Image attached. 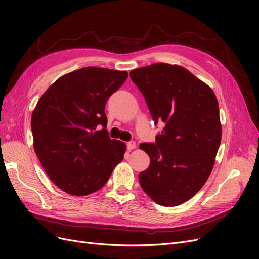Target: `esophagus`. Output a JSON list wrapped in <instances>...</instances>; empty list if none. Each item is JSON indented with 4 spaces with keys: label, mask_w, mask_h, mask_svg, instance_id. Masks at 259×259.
<instances>
[{
    "label": "esophagus",
    "mask_w": 259,
    "mask_h": 259,
    "mask_svg": "<svg viewBox=\"0 0 259 259\" xmlns=\"http://www.w3.org/2000/svg\"><path fill=\"white\" fill-rule=\"evenodd\" d=\"M126 147H127L128 150H133V149L136 148V143L133 142V140H131V142H128V143L126 144Z\"/></svg>",
    "instance_id": "esophagus-1"
}]
</instances>
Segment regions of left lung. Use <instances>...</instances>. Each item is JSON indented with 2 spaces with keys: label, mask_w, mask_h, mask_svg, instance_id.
Masks as SVG:
<instances>
[{
  "label": "left lung",
  "mask_w": 259,
  "mask_h": 259,
  "mask_svg": "<svg viewBox=\"0 0 259 259\" xmlns=\"http://www.w3.org/2000/svg\"><path fill=\"white\" fill-rule=\"evenodd\" d=\"M154 124L164 127L155 143L140 144L150 165L139 173L143 190L155 203L176 206L204 186L222 139L214 92L185 68L159 62L133 70Z\"/></svg>",
  "instance_id": "8db88e82"
}]
</instances>
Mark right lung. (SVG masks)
<instances>
[{
  "instance_id": "obj_1",
  "label": "right lung",
  "mask_w": 259,
  "mask_h": 259,
  "mask_svg": "<svg viewBox=\"0 0 259 259\" xmlns=\"http://www.w3.org/2000/svg\"><path fill=\"white\" fill-rule=\"evenodd\" d=\"M127 79L126 71L86 67L53 83L31 117L34 151L52 182L82 197L99 190L124 156L110 139L107 100Z\"/></svg>"
}]
</instances>
